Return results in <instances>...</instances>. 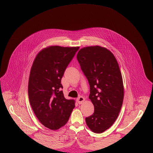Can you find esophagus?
Returning a JSON list of instances; mask_svg holds the SVG:
<instances>
[{"instance_id": "esophagus-1", "label": "esophagus", "mask_w": 153, "mask_h": 153, "mask_svg": "<svg viewBox=\"0 0 153 153\" xmlns=\"http://www.w3.org/2000/svg\"><path fill=\"white\" fill-rule=\"evenodd\" d=\"M77 102H78V103L79 104H82L83 102H84V101H85V98L83 97H82V96H80L79 97H78V98H77Z\"/></svg>"}]
</instances>
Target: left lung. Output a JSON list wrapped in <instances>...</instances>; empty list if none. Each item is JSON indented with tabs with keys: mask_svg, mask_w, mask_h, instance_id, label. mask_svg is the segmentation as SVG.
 <instances>
[{
	"mask_svg": "<svg viewBox=\"0 0 153 153\" xmlns=\"http://www.w3.org/2000/svg\"><path fill=\"white\" fill-rule=\"evenodd\" d=\"M77 60L90 87L89 98L94 112L85 118L89 129L102 133L117 120L124 99L122 75L117 61L107 48L92 46L81 49Z\"/></svg>",
	"mask_w": 153,
	"mask_h": 153,
	"instance_id": "left-lung-1",
	"label": "left lung"
}]
</instances>
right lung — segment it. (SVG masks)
Instances as JSON below:
<instances>
[{
	"label": "right lung",
	"mask_w": 153,
	"mask_h": 153,
	"mask_svg": "<svg viewBox=\"0 0 153 153\" xmlns=\"http://www.w3.org/2000/svg\"><path fill=\"white\" fill-rule=\"evenodd\" d=\"M79 47L51 46L42 49L32 66L28 83L31 107L42 124L56 130L68 122L74 100H66L61 84L66 67Z\"/></svg>",
	"instance_id": "obj_1"
}]
</instances>
